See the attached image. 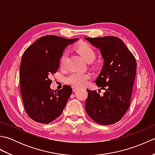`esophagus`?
Here are the masks:
<instances>
[{"label": "esophagus", "mask_w": 155, "mask_h": 155, "mask_svg": "<svg viewBox=\"0 0 155 155\" xmlns=\"http://www.w3.org/2000/svg\"><path fill=\"white\" fill-rule=\"evenodd\" d=\"M72 91H73V92H75L78 89V88L76 87H72Z\"/></svg>", "instance_id": "esophagus-1"}]
</instances>
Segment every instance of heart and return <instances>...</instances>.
<instances>
[{
    "instance_id": "1",
    "label": "heart",
    "mask_w": 155,
    "mask_h": 155,
    "mask_svg": "<svg viewBox=\"0 0 155 155\" xmlns=\"http://www.w3.org/2000/svg\"><path fill=\"white\" fill-rule=\"evenodd\" d=\"M77 51H78L82 57L84 58L85 61L90 62L94 61L96 57V53L93 47L87 43H81L77 47ZM68 58V52L67 51L62 52L60 60H59V64L62 69L67 68V61ZM90 78V74L88 73L80 72H72L65 78L66 83L71 84L75 87H82L87 83V81Z\"/></svg>"
}]
</instances>
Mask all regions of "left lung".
I'll list each match as a JSON object with an SVG mask.
<instances>
[{"label": "left lung", "instance_id": "1", "mask_svg": "<svg viewBox=\"0 0 155 155\" xmlns=\"http://www.w3.org/2000/svg\"><path fill=\"white\" fill-rule=\"evenodd\" d=\"M100 49L104 64L95 83L103 95L87 89L85 110L96 123L108 125L119 121L130 106L137 62L121 39L115 37L84 38ZM101 90L98 89V92Z\"/></svg>", "mask_w": 155, "mask_h": 155}]
</instances>
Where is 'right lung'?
Wrapping results in <instances>:
<instances>
[{
  "label": "right lung",
  "mask_w": 155,
  "mask_h": 155,
  "mask_svg": "<svg viewBox=\"0 0 155 155\" xmlns=\"http://www.w3.org/2000/svg\"><path fill=\"white\" fill-rule=\"evenodd\" d=\"M78 40L45 36L22 54L20 67L22 99L28 117L37 123L48 124L57 118L71 97L70 86L64 85L57 91L52 90V81L48 77L57 72L65 47Z\"/></svg>",
  "instance_id": "right-lung-1"
}]
</instances>
